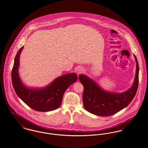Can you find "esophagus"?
Masks as SVG:
<instances>
[{"mask_svg": "<svg viewBox=\"0 0 148 148\" xmlns=\"http://www.w3.org/2000/svg\"><path fill=\"white\" fill-rule=\"evenodd\" d=\"M82 71H83V69H82V68L81 67H78V68H77V69H76V72H77V73L78 75L81 73L82 72Z\"/></svg>", "mask_w": 148, "mask_h": 148, "instance_id": "obj_1", "label": "esophagus"}]
</instances>
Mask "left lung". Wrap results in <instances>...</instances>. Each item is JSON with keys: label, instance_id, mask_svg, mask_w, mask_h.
Returning <instances> with one entry per match:
<instances>
[{"label": "left lung", "instance_id": "left-lung-1", "mask_svg": "<svg viewBox=\"0 0 148 148\" xmlns=\"http://www.w3.org/2000/svg\"><path fill=\"white\" fill-rule=\"evenodd\" d=\"M136 69L132 86L121 93L110 92L101 88L93 79L83 74L79 76L84 86L83 103L89 112L100 116L112 115L127 106L135 97L139 85V64L134 55Z\"/></svg>", "mask_w": 148, "mask_h": 148}]
</instances>
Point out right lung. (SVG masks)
<instances>
[{
    "mask_svg": "<svg viewBox=\"0 0 148 148\" xmlns=\"http://www.w3.org/2000/svg\"><path fill=\"white\" fill-rule=\"evenodd\" d=\"M23 47L18 51L12 71V84L16 93L26 105L36 111L47 112L57 109L62 103L66 90L77 80V75L75 73L64 75L41 88L25 86L21 81L18 73L19 57Z\"/></svg>",
    "mask_w": 148,
    "mask_h": 148,
    "instance_id": "obj_1",
    "label": "right lung"
}]
</instances>
